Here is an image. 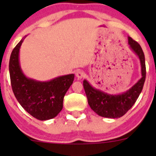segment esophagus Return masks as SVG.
<instances>
[{"label": "esophagus", "instance_id": "esophagus-1", "mask_svg": "<svg viewBox=\"0 0 156 156\" xmlns=\"http://www.w3.org/2000/svg\"><path fill=\"white\" fill-rule=\"evenodd\" d=\"M75 75H76L77 78H82L84 76V72L81 70H77L75 72Z\"/></svg>", "mask_w": 156, "mask_h": 156}]
</instances>
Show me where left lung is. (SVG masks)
Wrapping results in <instances>:
<instances>
[{"instance_id": "8db88e82", "label": "left lung", "mask_w": 156, "mask_h": 156, "mask_svg": "<svg viewBox=\"0 0 156 156\" xmlns=\"http://www.w3.org/2000/svg\"><path fill=\"white\" fill-rule=\"evenodd\" d=\"M128 39L129 48L139 58L141 66L140 79L130 89L119 94H111L94 87L87 80L83 81L90 107L98 115L108 119H119L130 109L139 97L146 79L145 56L140 45L130 37Z\"/></svg>"}]
</instances>
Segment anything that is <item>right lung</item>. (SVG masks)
<instances>
[{
	"instance_id": "obj_1",
	"label": "right lung",
	"mask_w": 156,
	"mask_h": 156,
	"mask_svg": "<svg viewBox=\"0 0 156 156\" xmlns=\"http://www.w3.org/2000/svg\"><path fill=\"white\" fill-rule=\"evenodd\" d=\"M26 37L11 53L9 62L11 86L16 100L28 113L38 120H49L62 109L64 96L73 83L75 75H62L47 81L26 76L20 62V50Z\"/></svg>"
}]
</instances>
